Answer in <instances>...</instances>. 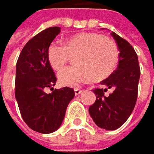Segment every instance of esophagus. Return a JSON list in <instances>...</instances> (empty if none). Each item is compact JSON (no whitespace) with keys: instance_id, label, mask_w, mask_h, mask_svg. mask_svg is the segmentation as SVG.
<instances>
[{"instance_id":"34e87169","label":"esophagus","mask_w":154,"mask_h":154,"mask_svg":"<svg viewBox=\"0 0 154 154\" xmlns=\"http://www.w3.org/2000/svg\"><path fill=\"white\" fill-rule=\"evenodd\" d=\"M74 91H75V94H76V95L77 96V95H79L80 93H82L83 90H81V89H78V88H76Z\"/></svg>"}]
</instances>
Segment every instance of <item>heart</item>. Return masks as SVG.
<instances>
[{
  "instance_id": "heart-1",
  "label": "heart",
  "mask_w": 154,
  "mask_h": 154,
  "mask_svg": "<svg viewBox=\"0 0 154 154\" xmlns=\"http://www.w3.org/2000/svg\"><path fill=\"white\" fill-rule=\"evenodd\" d=\"M71 57L74 65L62 70L59 82L66 86H77L91 78L100 81L107 77L116 69L119 52L115 41L97 32H82L69 37L64 45L53 42L48 49L51 67L59 71Z\"/></svg>"
}]
</instances>
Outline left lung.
Here are the masks:
<instances>
[{
  "instance_id": "8db88e82",
  "label": "left lung",
  "mask_w": 154,
  "mask_h": 154,
  "mask_svg": "<svg viewBox=\"0 0 154 154\" xmlns=\"http://www.w3.org/2000/svg\"><path fill=\"white\" fill-rule=\"evenodd\" d=\"M119 53L117 69L102 82L103 88H95V102L90 106V116L100 128L114 131L120 128L131 115L137 99L140 67L137 54L123 38L112 32ZM111 89L112 92L106 95Z\"/></svg>"
}]
</instances>
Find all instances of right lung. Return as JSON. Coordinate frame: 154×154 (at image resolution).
<instances>
[{
  "label": "right lung",
  "instance_id": "1",
  "mask_svg": "<svg viewBox=\"0 0 154 154\" xmlns=\"http://www.w3.org/2000/svg\"><path fill=\"white\" fill-rule=\"evenodd\" d=\"M60 32L58 26L41 31L25 44L17 62L15 96L22 118L32 130L43 134L60 128L75 96L72 88H53L57 78L48 59V49ZM47 88L51 94L45 91Z\"/></svg>",
  "mask_w": 154,
  "mask_h": 154
}]
</instances>
